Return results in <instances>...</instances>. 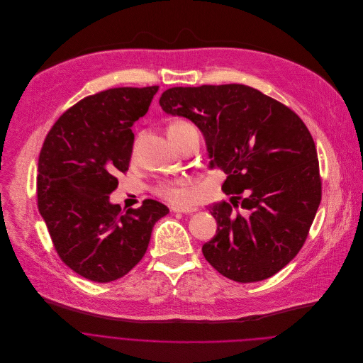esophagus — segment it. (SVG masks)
Instances as JSON below:
<instances>
[{
    "label": "esophagus",
    "mask_w": 363,
    "mask_h": 363,
    "mask_svg": "<svg viewBox=\"0 0 363 363\" xmlns=\"http://www.w3.org/2000/svg\"><path fill=\"white\" fill-rule=\"evenodd\" d=\"M172 210L174 213H184V214H191L194 211L199 210V207H194V206H173Z\"/></svg>",
    "instance_id": "34e87169"
}]
</instances>
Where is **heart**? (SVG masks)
Listing matches in <instances>:
<instances>
[{
  "instance_id": "obj_1",
  "label": "heart",
  "mask_w": 363,
  "mask_h": 363,
  "mask_svg": "<svg viewBox=\"0 0 363 363\" xmlns=\"http://www.w3.org/2000/svg\"><path fill=\"white\" fill-rule=\"evenodd\" d=\"M193 131H196L194 125L186 120H174L173 123H170V125L167 128L170 138L176 144L180 143L187 134H190ZM137 143H138V137H135V140L133 141L131 155L135 153ZM156 194L173 204H183L194 196V182L187 177H182V179H176V180H166V182H162L157 184Z\"/></svg>"
}]
</instances>
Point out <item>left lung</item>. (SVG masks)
Wrapping results in <instances>:
<instances>
[{
	"mask_svg": "<svg viewBox=\"0 0 363 363\" xmlns=\"http://www.w3.org/2000/svg\"><path fill=\"white\" fill-rule=\"evenodd\" d=\"M162 108L203 133L210 166L223 170L230 201L208 211L217 222L206 260L239 283L272 277L302 249L322 200L315 141L287 106L243 84L173 87Z\"/></svg>",
	"mask_w": 363,
	"mask_h": 363,
	"instance_id": "left-lung-1",
	"label": "left lung"
}]
</instances>
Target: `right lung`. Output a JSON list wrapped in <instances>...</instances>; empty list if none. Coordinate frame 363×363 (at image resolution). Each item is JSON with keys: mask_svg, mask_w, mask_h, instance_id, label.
<instances>
[{"mask_svg": "<svg viewBox=\"0 0 363 363\" xmlns=\"http://www.w3.org/2000/svg\"><path fill=\"white\" fill-rule=\"evenodd\" d=\"M159 86L87 96L48 131L38 157L37 204L60 259L77 274L108 283L144 256L155 223L169 213L156 200L121 210L108 196L128 170L131 125L149 111Z\"/></svg>", "mask_w": 363, "mask_h": 363, "instance_id": "right-lung-1", "label": "right lung"}]
</instances>
